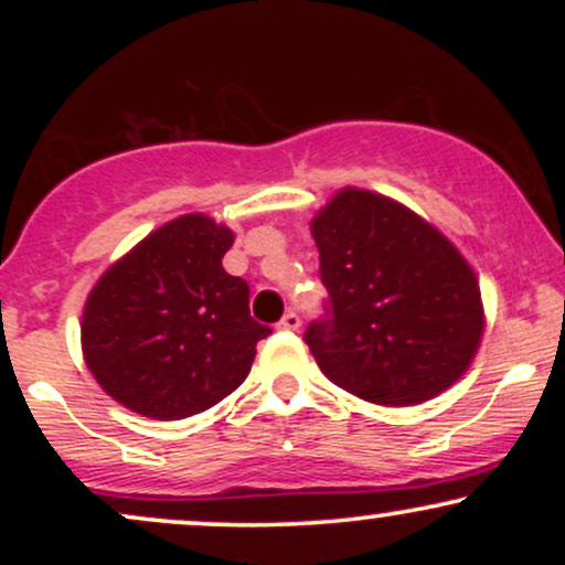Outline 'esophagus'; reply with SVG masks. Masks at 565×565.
<instances>
[{
  "label": "esophagus",
  "mask_w": 565,
  "mask_h": 565,
  "mask_svg": "<svg viewBox=\"0 0 565 565\" xmlns=\"http://www.w3.org/2000/svg\"><path fill=\"white\" fill-rule=\"evenodd\" d=\"M278 329H284V332H297V329H300V316L289 310V313L281 319V323H278Z\"/></svg>",
  "instance_id": "esophagus-1"
}]
</instances>
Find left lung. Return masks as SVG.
Wrapping results in <instances>:
<instances>
[{"label": "left lung", "instance_id": "1", "mask_svg": "<svg viewBox=\"0 0 565 565\" xmlns=\"http://www.w3.org/2000/svg\"><path fill=\"white\" fill-rule=\"evenodd\" d=\"M332 319L305 332L334 385L377 406H417L468 372L486 327L462 252L406 204L345 185L310 220Z\"/></svg>", "mask_w": 565, "mask_h": 565}]
</instances>
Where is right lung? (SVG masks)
<instances>
[{"instance_id": "add662e5", "label": "right lung", "mask_w": 565, "mask_h": 565, "mask_svg": "<svg viewBox=\"0 0 565 565\" xmlns=\"http://www.w3.org/2000/svg\"><path fill=\"white\" fill-rule=\"evenodd\" d=\"M233 231L204 212L148 233L89 289L82 353L116 404L151 419H185L249 374L268 327L249 316V287L225 274Z\"/></svg>"}]
</instances>
